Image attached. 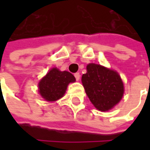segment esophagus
I'll list each match as a JSON object with an SVG mask.
<instances>
[{
  "label": "esophagus",
  "mask_w": 150,
  "mask_h": 150,
  "mask_svg": "<svg viewBox=\"0 0 150 150\" xmlns=\"http://www.w3.org/2000/svg\"><path fill=\"white\" fill-rule=\"evenodd\" d=\"M74 77L76 78V80L78 81L79 79H80V74H79V72H76V73H74Z\"/></svg>",
  "instance_id": "esophagus-1"
}]
</instances>
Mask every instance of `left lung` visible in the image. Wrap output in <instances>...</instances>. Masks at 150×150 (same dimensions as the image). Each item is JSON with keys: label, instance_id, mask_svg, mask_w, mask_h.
Returning <instances> with one entry per match:
<instances>
[{"label": "left lung", "instance_id": "1", "mask_svg": "<svg viewBox=\"0 0 150 150\" xmlns=\"http://www.w3.org/2000/svg\"><path fill=\"white\" fill-rule=\"evenodd\" d=\"M82 83L91 103L100 111L111 109L124 94V84L118 72L98 64L87 66Z\"/></svg>", "mask_w": 150, "mask_h": 150}]
</instances>
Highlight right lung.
Listing matches in <instances>:
<instances>
[{
	"label": "right lung",
	"mask_w": 150,
	"mask_h": 150,
	"mask_svg": "<svg viewBox=\"0 0 150 150\" xmlns=\"http://www.w3.org/2000/svg\"><path fill=\"white\" fill-rule=\"evenodd\" d=\"M72 73L52 68L38 84L39 93L45 100L56 101L64 95L68 83L75 82Z\"/></svg>",
	"instance_id": "add662e5"
}]
</instances>
